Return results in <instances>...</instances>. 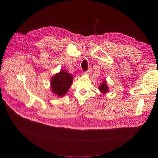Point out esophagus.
<instances>
[{
    "label": "esophagus",
    "instance_id": "1",
    "mask_svg": "<svg viewBox=\"0 0 158 158\" xmlns=\"http://www.w3.org/2000/svg\"><path fill=\"white\" fill-rule=\"evenodd\" d=\"M91 72H92V68H89L88 70L86 71V73H89Z\"/></svg>",
    "mask_w": 158,
    "mask_h": 158
}]
</instances>
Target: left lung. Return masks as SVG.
<instances>
[{
	"label": "left lung",
	"mask_w": 158,
	"mask_h": 158,
	"mask_svg": "<svg viewBox=\"0 0 158 158\" xmlns=\"http://www.w3.org/2000/svg\"><path fill=\"white\" fill-rule=\"evenodd\" d=\"M99 89L102 93H106L108 91V87H107L105 81H104V82H102L101 86H99Z\"/></svg>",
	"instance_id": "obj_1"
}]
</instances>
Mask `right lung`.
<instances>
[{"instance_id":"add662e5","label":"right lung","mask_w":158,"mask_h":158,"mask_svg":"<svg viewBox=\"0 0 158 158\" xmlns=\"http://www.w3.org/2000/svg\"><path fill=\"white\" fill-rule=\"evenodd\" d=\"M73 80V76L65 70L60 71L51 79V89L53 93L62 97L68 92Z\"/></svg>"}]
</instances>
